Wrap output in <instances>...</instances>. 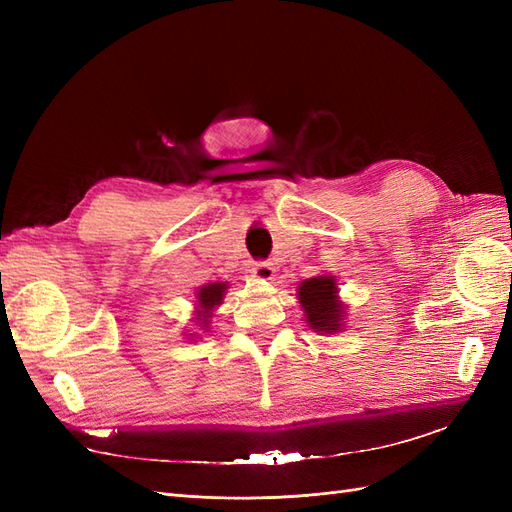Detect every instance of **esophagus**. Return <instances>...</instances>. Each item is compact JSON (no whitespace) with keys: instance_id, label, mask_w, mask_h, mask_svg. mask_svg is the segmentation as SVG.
I'll return each mask as SVG.
<instances>
[{"instance_id":"esophagus-1","label":"esophagus","mask_w":512,"mask_h":512,"mask_svg":"<svg viewBox=\"0 0 512 512\" xmlns=\"http://www.w3.org/2000/svg\"><path fill=\"white\" fill-rule=\"evenodd\" d=\"M252 273H254V277H258V280H271L275 269H273L271 262H267V260H254L252 262Z\"/></svg>"}]
</instances>
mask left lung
<instances>
[{"instance_id": "left-lung-1", "label": "left lung", "mask_w": 512, "mask_h": 512, "mask_svg": "<svg viewBox=\"0 0 512 512\" xmlns=\"http://www.w3.org/2000/svg\"><path fill=\"white\" fill-rule=\"evenodd\" d=\"M299 301L305 309L309 327L324 333H335L342 329V303L337 301V284L333 277H312L299 286Z\"/></svg>"}]
</instances>
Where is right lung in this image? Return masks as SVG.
<instances>
[{"label": "right lung", "mask_w": 512, "mask_h": 512, "mask_svg": "<svg viewBox=\"0 0 512 512\" xmlns=\"http://www.w3.org/2000/svg\"><path fill=\"white\" fill-rule=\"evenodd\" d=\"M224 290H226V284H209V286H203L198 290V305H200V309H203V312H198V316H203V318H196V320L203 322V327L209 322L211 309L222 303Z\"/></svg>", "instance_id": "add662e5"}]
</instances>
